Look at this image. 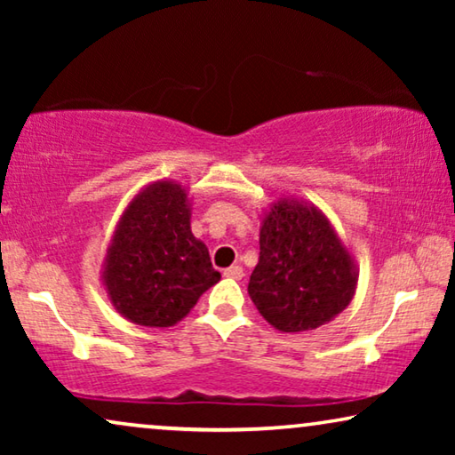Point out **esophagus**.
Returning a JSON list of instances; mask_svg holds the SVG:
<instances>
[{
	"mask_svg": "<svg viewBox=\"0 0 455 455\" xmlns=\"http://www.w3.org/2000/svg\"><path fill=\"white\" fill-rule=\"evenodd\" d=\"M223 275L229 277V279H242V277H244V271H242L240 265H232V267H228L226 271H223Z\"/></svg>",
	"mask_w": 455,
	"mask_h": 455,
	"instance_id": "obj_1",
	"label": "esophagus"
}]
</instances>
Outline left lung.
<instances>
[{
  "label": "left lung",
  "mask_w": 455,
  "mask_h": 455,
  "mask_svg": "<svg viewBox=\"0 0 455 455\" xmlns=\"http://www.w3.org/2000/svg\"><path fill=\"white\" fill-rule=\"evenodd\" d=\"M259 244L248 294L279 331H313L352 302L356 260L316 204L279 198L260 217Z\"/></svg>",
  "instance_id": "left-lung-1"
}]
</instances>
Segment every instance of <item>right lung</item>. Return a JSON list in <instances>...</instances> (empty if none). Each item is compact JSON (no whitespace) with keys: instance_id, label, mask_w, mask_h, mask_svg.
I'll use <instances>...</instances> for the list:
<instances>
[{"instance_id":"right-lung-1","label":"right lung","mask_w":455,"mask_h":455,"mask_svg":"<svg viewBox=\"0 0 455 455\" xmlns=\"http://www.w3.org/2000/svg\"><path fill=\"white\" fill-rule=\"evenodd\" d=\"M186 186L157 180L120 215L101 265L109 302L142 327H172L220 282L209 248L190 229Z\"/></svg>"}]
</instances>
